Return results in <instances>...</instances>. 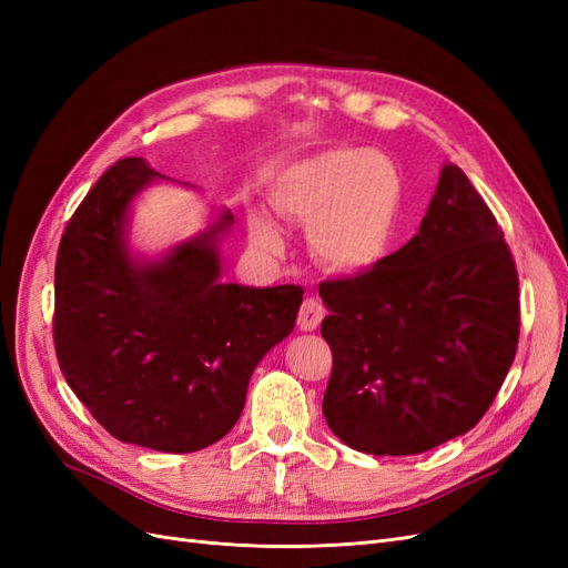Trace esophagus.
Returning <instances> with one entry per match:
<instances>
[{"instance_id":"1","label":"esophagus","mask_w":568,"mask_h":568,"mask_svg":"<svg viewBox=\"0 0 568 568\" xmlns=\"http://www.w3.org/2000/svg\"><path fill=\"white\" fill-rule=\"evenodd\" d=\"M324 317V307L317 298L307 296L303 303H301V311H298V329L301 332H313L320 326Z\"/></svg>"}]
</instances>
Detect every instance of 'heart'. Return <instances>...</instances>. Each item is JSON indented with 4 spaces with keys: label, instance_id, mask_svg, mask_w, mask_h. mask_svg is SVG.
Returning a JSON list of instances; mask_svg holds the SVG:
<instances>
[{
    "label": "heart",
    "instance_id": "1",
    "mask_svg": "<svg viewBox=\"0 0 568 568\" xmlns=\"http://www.w3.org/2000/svg\"><path fill=\"white\" fill-rule=\"evenodd\" d=\"M403 178L369 149L332 146L288 163L270 186L272 211L307 227L320 263L357 274L388 255L403 213ZM251 242L277 255L284 234L265 211L248 213Z\"/></svg>",
    "mask_w": 568,
    "mask_h": 568
}]
</instances>
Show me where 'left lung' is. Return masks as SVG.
<instances>
[{
  "label": "left lung",
  "mask_w": 568,
  "mask_h": 568,
  "mask_svg": "<svg viewBox=\"0 0 568 568\" xmlns=\"http://www.w3.org/2000/svg\"><path fill=\"white\" fill-rule=\"evenodd\" d=\"M320 296L334 357L322 412L359 453L419 455L467 434L517 355V265L453 163L419 232L357 277L322 282Z\"/></svg>",
  "instance_id": "obj_1"
}]
</instances>
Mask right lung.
<instances>
[{
  "label": "right lung",
  "instance_id": "right-lung-1",
  "mask_svg": "<svg viewBox=\"0 0 568 568\" xmlns=\"http://www.w3.org/2000/svg\"><path fill=\"white\" fill-rule=\"evenodd\" d=\"M159 178L144 159L118 161L68 220L54 346L68 386L113 438L196 453L236 424L253 369L294 329L303 288L220 280L230 211L161 261H134L130 203Z\"/></svg>",
  "mask_w": 568,
  "mask_h": 568
}]
</instances>
